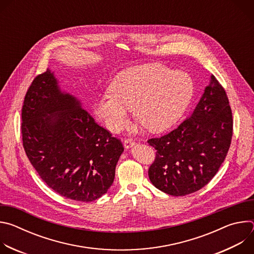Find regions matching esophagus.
Here are the masks:
<instances>
[{
  "instance_id": "esophagus-1",
  "label": "esophagus",
  "mask_w": 254,
  "mask_h": 254,
  "mask_svg": "<svg viewBox=\"0 0 254 254\" xmlns=\"http://www.w3.org/2000/svg\"><path fill=\"white\" fill-rule=\"evenodd\" d=\"M124 144H125V148L126 149H129L131 147H133L135 144V141L132 139V138H126L125 141H124Z\"/></svg>"
}]
</instances>
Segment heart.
I'll return each mask as SVG.
<instances>
[{"instance_id":"b5f03b06","label":"heart","mask_w":254,"mask_h":254,"mask_svg":"<svg viewBox=\"0 0 254 254\" xmlns=\"http://www.w3.org/2000/svg\"><path fill=\"white\" fill-rule=\"evenodd\" d=\"M108 92L93 104L94 116L114 132L126 126L128 110L151 131L172 127L186 111L194 83L184 71L162 64H147L124 70L112 81Z\"/></svg>"}]
</instances>
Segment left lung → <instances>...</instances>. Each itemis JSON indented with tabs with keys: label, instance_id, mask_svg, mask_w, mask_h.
<instances>
[{
	"label": "left lung",
	"instance_id": "1",
	"mask_svg": "<svg viewBox=\"0 0 254 254\" xmlns=\"http://www.w3.org/2000/svg\"><path fill=\"white\" fill-rule=\"evenodd\" d=\"M232 132L227 94L211 75L191 116L171 132L148 140L157 151L149 168L152 184L172 196H185L202 189L224 162Z\"/></svg>",
	"mask_w": 254,
	"mask_h": 254
}]
</instances>
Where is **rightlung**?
<instances>
[{"label":"right lung","mask_w":254,"mask_h":254,"mask_svg":"<svg viewBox=\"0 0 254 254\" xmlns=\"http://www.w3.org/2000/svg\"><path fill=\"white\" fill-rule=\"evenodd\" d=\"M25 153L40 178L67 199L91 202L110 189L124 152L49 69L32 81L22 107Z\"/></svg>","instance_id":"obj_1"}]
</instances>
